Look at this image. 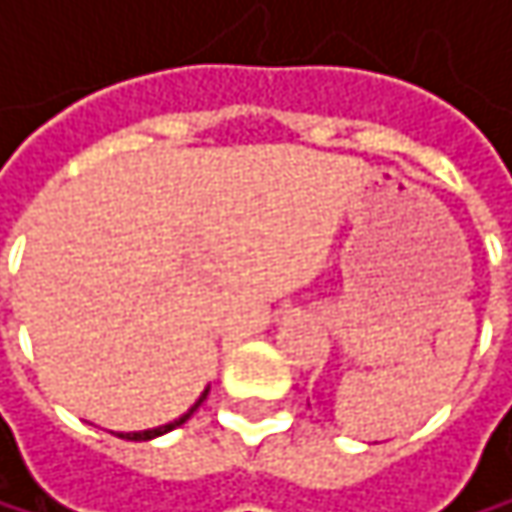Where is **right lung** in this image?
I'll list each match as a JSON object with an SVG mask.
<instances>
[{
    "instance_id": "obj_1",
    "label": "right lung",
    "mask_w": 512,
    "mask_h": 512,
    "mask_svg": "<svg viewBox=\"0 0 512 512\" xmlns=\"http://www.w3.org/2000/svg\"><path fill=\"white\" fill-rule=\"evenodd\" d=\"M204 397H207V391L195 400V406L186 412V415H180V418H174L171 424H162V427H154V430H142V433H118V439H127V442H148V439H156V436H162V433H171L174 427H180V424H186L189 418H192V412L204 403Z\"/></svg>"
}]
</instances>
